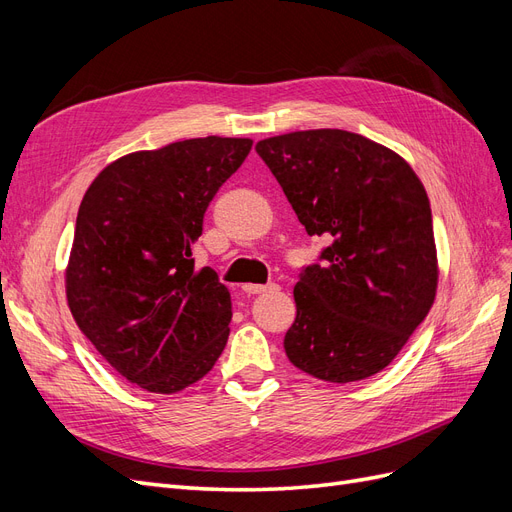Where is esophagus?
Segmentation results:
<instances>
[{
    "label": "esophagus",
    "instance_id": "34e87169",
    "mask_svg": "<svg viewBox=\"0 0 512 512\" xmlns=\"http://www.w3.org/2000/svg\"><path fill=\"white\" fill-rule=\"evenodd\" d=\"M243 290H245L247 294H265V292H275V290H280V286H277V284H267V286L245 284V286H243Z\"/></svg>",
    "mask_w": 512,
    "mask_h": 512
}]
</instances>
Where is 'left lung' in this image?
I'll return each mask as SVG.
<instances>
[{
    "instance_id": "left-lung-1",
    "label": "left lung",
    "mask_w": 512,
    "mask_h": 512,
    "mask_svg": "<svg viewBox=\"0 0 512 512\" xmlns=\"http://www.w3.org/2000/svg\"><path fill=\"white\" fill-rule=\"evenodd\" d=\"M258 156L305 226L324 237L294 286L286 356L305 374H378L425 320L438 286L429 198L397 153L346 130L265 138Z\"/></svg>"
}]
</instances>
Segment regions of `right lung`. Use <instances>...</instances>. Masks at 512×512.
I'll return each mask as SVG.
<instances>
[{
	"label": "right lung",
	"mask_w": 512,
	"mask_h": 512,
	"mask_svg": "<svg viewBox=\"0 0 512 512\" xmlns=\"http://www.w3.org/2000/svg\"><path fill=\"white\" fill-rule=\"evenodd\" d=\"M250 149V138L207 136L136 151L83 196L66 271L70 312L108 365L149 393L194 384L228 342V288L211 267H194L192 243Z\"/></svg>",
	"instance_id": "add662e5"
}]
</instances>
